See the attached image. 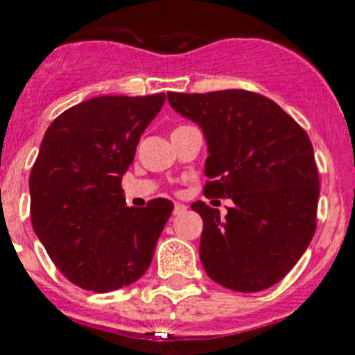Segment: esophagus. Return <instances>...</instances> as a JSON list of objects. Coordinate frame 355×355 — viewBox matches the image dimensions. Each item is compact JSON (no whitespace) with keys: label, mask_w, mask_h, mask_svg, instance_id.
<instances>
[{"label":"esophagus","mask_w":355,"mask_h":355,"mask_svg":"<svg viewBox=\"0 0 355 355\" xmlns=\"http://www.w3.org/2000/svg\"><path fill=\"white\" fill-rule=\"evenodd\" d=\"M186 205H182V203H175V207H173V214L178 216L182 214V212H186Z\"/></svg>","instance_id":"obj_1"}]
</instances>
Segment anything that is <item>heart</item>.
I'll use <instances>...</instances> for the list:
<instances>
[{"label":"heart","instance_id":"1","mask_svg":"<svg viewBox=\"0 0 355 355\" xmlns=\"http://www.w3.org/2000/svg\"><path fill=\"white\" fill-rule=\"evenodd\" d=\"M178 128H182V126H178ZM175 130H177V128H175Z\"/></svg>","mask_w":355,"mask_h":355}]
</instances>
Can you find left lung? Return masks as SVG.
<instances>
[{"instance_id":"1","label":"left lung","mask_w":355,"mask_h":355,"mask_svg":"<svg viewBox=\"0 0 355 355\" xmlns=\"http://www.w3.org/2000/svg\"><path fill=\"white\" fill-rule=\"evenodd\" d=\"M169 105L202 126L209 144L200 259L214 282L255 293L288 275L316 230L320 178L309 135L275 101L245 91L168 92Z\"/></svg>"}]
</instances>
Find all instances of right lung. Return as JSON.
Here are the masks:
<instances>
[{
  "mask_svg": "<svg viewBox=\"0 0 355 355\" xmlns=\"http://www.w3.org/2000/svg\"><path fill=\"white\" fill-rule=\"evenodd\" d=\"M164 101V92L91 98L46 130L30 173V216L49 259L78 288H123L152 263L173 203L126 207L121 180Z\"/></svg>",
  "mask_w": 355,
  "mask_h": 355,
  "instance_id": "1",
  "label": "right lung"
}]
</instances>
